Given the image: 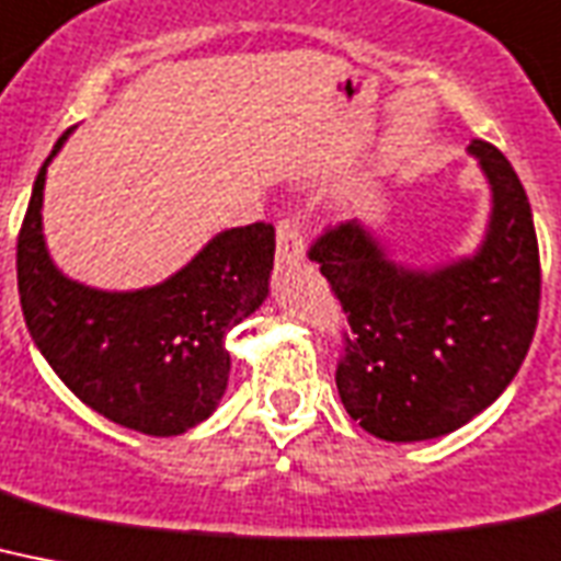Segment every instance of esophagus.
Here are the masks:
<instances>
[{
  "mask_svg": "<svg viewBox=\"0 0 561 561\" xmlns=\"http://www.w3.org/2000/svg\"><path fill=\"white\" fill-rule=\"evenodd\" d=\"M276 256H279L282 262L305 256V239H302V225H299V218L294 216L279 218V225H276Z\"/></svg>",
  "mask_w": 561,
  "mask_h": 561,
  "instance_id": "1",
  "label": "esophagus"
}]
</instances>
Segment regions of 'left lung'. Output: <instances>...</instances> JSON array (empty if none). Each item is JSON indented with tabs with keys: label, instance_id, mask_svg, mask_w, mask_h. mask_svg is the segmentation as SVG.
<instances>
[{
	"label": "left lung",
	"instance_id": "1",
	"mask_svg": "<svg viewBox=\"0 0 561 561\" xmlns=\"http://www.w3.org/2000/svg\"><path fill=\"white\" fill-rule=\"evenodd\" d=\"M493 186L476 256L435 271L386 259L359 221L325 227L308 248L343 305L336 389L345 412L383 440H426L484 412L516 377L536 334L539 241L516 170L472 140Z\"/></svg>",
	"mask_w": 561,
	"mask_h": 561
}]
</instances>
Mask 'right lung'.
Instances as JSON below:
<instances>
[{
    "mask_svg": "<svg viewBox=\"0 0 561 561\" xmlns=\"http://www.w3.org/2000/svg\"><path fill=\"white\" fill-rule=\"evenodd\" d=\"M71 131V129H68ZM45 158L16 239V282L31 340L85 407L144 435H181L227 389V331L265 302L276 233L256 221L218 233L161 285L85 288L54 267L43 241Z\"/></svg>",
    "mask_w": 561,
    "mask_h": 561,
    "instance_id": "1",
    "label": "right lung"
}]
</instances>
